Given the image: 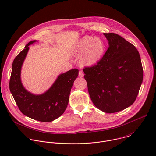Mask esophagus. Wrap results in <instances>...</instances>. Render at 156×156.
<instances>
[{"instance_id":"esophagus-1","label":"esophagus","mask_w":156,"mask_h":156,"mask_svg":"<svg viewBox=\"0 0 156 156\" xmlns=\"http://www.w3.org/2000/svg\"><path fill=\"white\" fill-rule=\"evenodd\" d=\"M83 72L82 71V70H79V76L80 77H83Z\"/></svg>"}]
</instances>
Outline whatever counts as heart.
Segmentation results:
<instances>
[{"mask_svg":"<svg viewBox=\"0 0 156 156\" xmlns=\"http://www.w3.org/2000/svg\"><path fill=\"white\" fill-rule=\"evenodd\" d=\"M105 51V44L100 38L86 36L82 38L77 46V52L83 53L80 62L83 65H93L102 57Z\"/></svg>","mask_w":156,"mask_h":156,"instance_id":"1","label":"heart"}]
</instances>
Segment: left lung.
Masks as SVG:
<instances>
[{
	"instance_id": "8db88e82",
	"label": "left lung",
	"mask_w": 156,
	"mask_h": 156,
	"mask_svg": "<svg viewBox=\"0 0 156 156\" xmlns=\"http://www.w3.org/2000/svg\"><path fill=\"white\" fill-rule=\"evenodd\" d=\"M109 47L103 57L83 69L90 99L106 113L122 111L136 99L143 69L136 47L114 33H104Z\"/></svg>"
}]
</instances>
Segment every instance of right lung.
<instances>
[{
    "label": "right lung",
    "mask_w": 156,
    "mask_h": 156,
    "mask_svg": "<svg viewBox=\"0 0 156 156\" xmlns=\"http://www.w3.org/2000/svg\"><path fill=\"white\" fill-rule=\"evenodd\" d=\"M29 42L14 58L9 81L10 92L21 112L41 122H49L61 116L69 102L71 88L79 75L77 69L60 75L52 86L43 94L36 95L27 91L20 81V70L29 51Z\"/></svg>",
    "instance_id": "add662e5"
}]
</instances>
